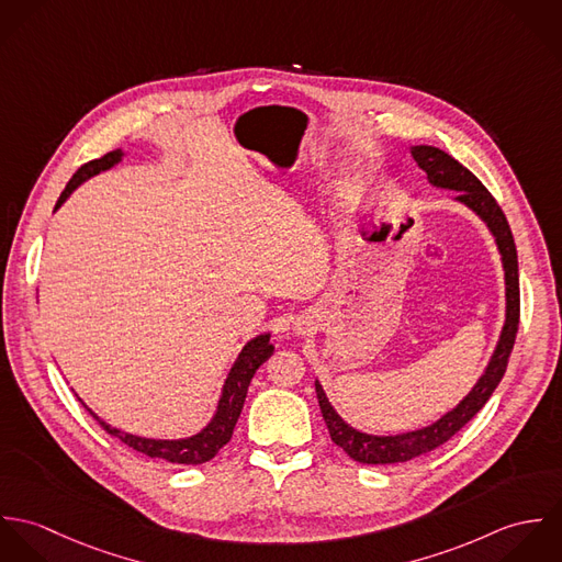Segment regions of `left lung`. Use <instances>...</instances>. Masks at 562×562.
I'll list each match as a JSON object with an SVG mask.
<instances>
[{
  "label": "left lung",
  "mask_w": 562,
  "mask_h": 562,
  "mask_svg": "<svg viewBox=\"0 0 562 562\" xmlns=\"http://www.w3.org/2000/svg\"><path fill=\"white\" fill-rule=\"evenodd\" d=\"M411 156L417 161V166L426 172L428 181L437 188L457 190V201L468 205L472 212H476L488 227L491 236L495 238L497 250L502 255V268H504V283H506V321L502 326L497 346L488 359V366L484 370L479 383L472 387V392L459 402L452 411H448L443 417L432 422L430 426H424L419 430L401 432V435H368L352 426H348L337 411L330 406L321 383L316 381V394L321 402L322 417L326 422L328 435L335 446H339L350 459L366 463V465H390V463H404L419 454H426L439 446H443L450 437H454L491 398L495 387L499 385L508 357L515 344L517 326H519V268H517V248L508 227V221L497 205V201L491 196V192L481 183V179L468 170L461 161L454 160L446 151L430 147V145H417L411 147Z\"/></svg>",
  "instance_id": "left-lung-1"
}]
</instances>
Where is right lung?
Wrapping results in <instances>:
<instances>
[{"instance_id": "add662e5", "label": "right lung", "mask_w": 562, "mask_h": 562, "mask_svg": "<svg viewBox=\"0 0 562 562\" xmlns=\"http://www.w3.org/2000/svg\"><path fill=\"white\" fill-rule=\"evenodd\" d=\"M121 160H123V151L116 149V151L105 154L99 160L83 164L80 170L71 177L67 188L63 190V194L56 203V210L71 196V192L80 186L81 181H86L92 175H99L101 170L112 168L114 164H119ZM272 352H274V346L270 344V333H261V335L252 337L241 348L234 368L229 370V376L223 385V394H221V401H218L212 422L201 432H196L192 437H186V439H147V437L130 435V432H123L119 428H112L110 424L99 419L90 408L88 411L103 426L105 432L121 439L125 446H130L136 452H143L151 459H164V461L177 463V465H199V463H205V461L214 459L218 454V450L232 439L236 422L240 417L241 406L246 401L250 379Z\"/></svg>"}]
</instances>
